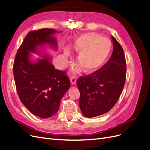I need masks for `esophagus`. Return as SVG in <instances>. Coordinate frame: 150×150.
I'll return each instance as SVG.
<instances>
[{
  "mask_svg": "<svg viewBox=\"0 0 150 150\" xmlns=\"http://www.w3.org/2000/svg\"><path fill=\"white\" fill-rule=\"evenodd\" d=\"M76 80H77V78H76L75 76H72L71 78H70V81H71V83L72 84H76Z\"/></svg>",
  "mask_w": 150,
  "mask_h": 150,
  "instance_id": "esophagus-1",
  "label": "esophagus"
}]
</instances>
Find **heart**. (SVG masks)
<instances>
[{"label":"heart","mask_w":150,"mask_h":150,"mask_svg":"<svg viewBox=\"0 0 150 150\" xmlns=\"http://www.w3.org/2000/svg\"><path fill=\"white\" fill-rule=\"evenodd\" d=\"M111 43L108 39L101 37L94 33H87L77 38L71 49L78 51L76 59L79 64L76 71L83 68L84 72H90L100 67L105 62L111 51ZM69 55L66 51L65 56Z\"/></svg>","instance_id":"b5f03b06"}]
</instances>
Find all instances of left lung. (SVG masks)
Segmentation results:
<instances>
[{
	"mask_svg": "<svg viewBox=\"0 0 150 150\" xmlns=\"http://www.w3.org/2000/svg\"><path fill=\"white\" fill-rule=\"evenodd\" d=\"M113 51L108 61L99 70L77 80L79 106L83 116L93 117L106 113L115 105L123 89L126 64L123 49L111 36Z\"/></svg>",
	"mask_w": 150,
	"mask_h": 150,
	"instance_id": "8db88e82",
	"label": "left lung"
}]
</instances>
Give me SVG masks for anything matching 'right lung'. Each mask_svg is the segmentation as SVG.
<instances>
[{"label":"right lung","mask_w":150,"mask_h":150,"mask_svg":"<svg viewBox=\"0 0 150 150\" xmlns=\"http://www.w3.org/2000/svg\"><path fill=\"white\" fill-rule=\"evenodd\" d=\"M56 33L52 29L29 32L13 62V77L21 101L33 115L41 118L56 114L71 85L66 72L56 69L47 54H41L43 59H39L35 62L30 59V52L39 54V48L45 44L57 49L56 39L52 35Z\"/></svg>","instance_id":"obj_1"}]
</instances>
